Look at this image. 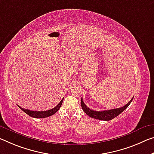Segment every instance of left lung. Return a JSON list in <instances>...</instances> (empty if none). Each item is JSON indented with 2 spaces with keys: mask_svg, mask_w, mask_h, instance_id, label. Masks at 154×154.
Returning <instances> with one entry per match:
<instances>
[{
  "mask_svg": "<svg viewBox=\"0 0 154 154\" xmlns=\"http://www.w3.org/2000/svg\"><path fill=\"white\" fill-rule=\"evenodd\" d=\"M134 97L131 99L130 101L127 103L125 106H124L122 108L112 109H108V110H103V111H94L92 109H90L88 107H87L85 103L83 101V99H81V105L83 110L88 114L89 116L92 117V118L99 119V120L102 121H109L115 118L118 115H119L122 112H123L125 109L130 106L131 102L132 101Z\"/></svg>",
  "mask_w": 154,
  "mask_h": 154,
  "instance_id": "left-lung-1",
  "label": "left lung"
}]
</instances>
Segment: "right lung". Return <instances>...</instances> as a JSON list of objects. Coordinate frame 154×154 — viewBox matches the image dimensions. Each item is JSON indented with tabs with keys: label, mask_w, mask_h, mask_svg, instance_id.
<instances>
[{
	"label": "right lung",
	"mask_w": 154,
	"mask_h": 154,
	"mask_svg": "<svg viewBox=\"0 0 154 154\" xmlns=\"http://www.w3.org/2000/svg\"><path fill=\"white\" fill-rule=\"evenodd\" d=\"M63 100H64V98L62 99L59 103L57 104V106H56L54 108L49 109V110H46V111H32L30 110V109H24L21 108L18 106L19 108H20L22 110L23 112H25L26 114H27L29 116H30L31 117H33V118H46V117H48L50 116H52L53 114H55L56 112L58 111V109L60 108L61 106H62Z\"/></svg>",
	"instance_id": "obj_1"
}]
</instances>
